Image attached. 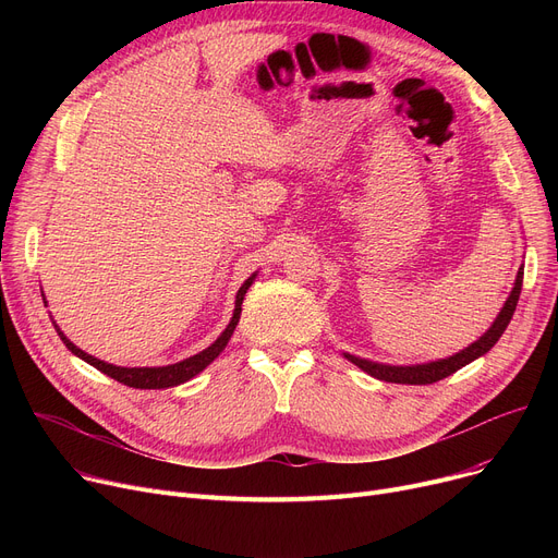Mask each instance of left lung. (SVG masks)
I'll list each match as a JSON object with an SVG mask.
<instances>
[{"label":"left lung","mask_w":558,"mask_h":558,"mask_svg":"<svg viewBox=\"0 0 558 558\" xmlns=\"http://www.w3.org/2000/svg\"><path fill=\"white\" fill-rule=\"evenodd\" d=\"M522 276H524V264H520L515 282H513V287H511V294H509V299L505 301L500 314L495 316L490 328H488L477 341H473L471 345H465L463 350H459V353H454V355H450V357L425 362V364H407V366L379 364V362H371V360H364V357H357V355H350V353H343V357H345L350 364H355L357 368H362L364 373H368L371 377L383 379V383H393V385H432V383H438V379H444V377L452 375L454 371L463 368L465 364H471V362H475L477 357L486 355L488 350L497 343V339H500V337L505 335L507 326L511 324V316H513V312H515L518 299H520Z\"/></svg>","instance_id":"1"}]
</instances>
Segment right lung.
<instances>
[{
    "label": "right lung",
    "instance_id": "1",
    "mask_svg": "<svg viewBox=\"0 0 558 558\" xmlns=\"http://www.w3.org/2000/svg\"><path fill=\"white\" fill-rule=\"evenodd\" d=\"M257 278V271L251 274V278L244 280V284L240 287L238 296H234V310H232V316H230V324L226 326V330L208 345L205 350H201V353L183 360V362H175V364H167V366H117V364H108L104 360H97L93 355H87L85 350H81L78 345H74L65 332L58 328L56 320L51 318V324L58 332V337H61V341L68 345L70 353H74L76 357H81L83 362H87L90 366H95L97 371H101L104 375L117 379V383H122L126 387H133V389H169V387H179L183 383H187V379H192L194 375H198L205 366H210L219 355L221 350L228 345L234 328H238L240 324V314H242V301L246 296L248 287L253 284V280ZM45 296V294H43ZM45 301V299H43ZM45 307H47V301H45Z\"/></svg>",
    "mask_w": 558,
    "mask_h": 558
}]
</instances>
